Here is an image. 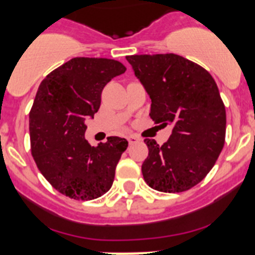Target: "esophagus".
Returning a JSON list of instances; mask_svg holds the SVG:
<instances>
[{"label": "esophagus", "instance_id": "34e87169", "mask_svg": "<svg viewBox=\"0 0 255 255\" xmlns=\"http://www.w3.org/2000/svg\"><path fill=\"white\" fill-rule=\"evenodd\" d=\"M127 140H128V143H129V144H134V143H137L138 140H139V138L135 137V135H129V137L127 138Z\"/></svg>", "mask_w": 255, "mask_h": 255}]
</instances>
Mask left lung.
<instances>
[{
	"label": "left lung",
	"instance_id": "1",
	"mask_svg": "<svg viewBox=\"0 0 255 255\" xmlns=\"http://www.w3.org/2000/svg\"><path fill=\"white\" fill-rule=\"evenodd\" d=\"M126 59L150 97L151 120L173 126L161 146L144 140V180L158 191H186L207 175L225 144L226 109L217 84L202 66L176 54Z\"/></svg>",
	"mask_w": 255,
	"mask_h": 255
}]
</instances>
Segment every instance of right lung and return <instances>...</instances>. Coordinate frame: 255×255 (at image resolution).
Listing matches in <instances>:
<instances>
[{
	"mask_svg": "<svg viewBox=\"0 0 255 255\" xmlns=\"http://www.w3.org/2000/svg\"><path fill=\"white\" fill-rule=\"evenodd\" d=\"M125 71L112 59L73 58L39 85L29 113L32 155L43 176L65 196L87 201L111 189L128 142L109 137L91 146L85 132L86 121L99 111L104 87Z\"/></svg>",
	"mask_w": 255,
	"mask_h": 255,
	"instance_id": "right-lung-1",
	"label": "right lung"
}]
</instances>
